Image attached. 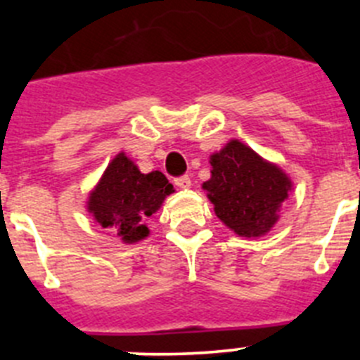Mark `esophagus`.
Instances as JSON below:
<instances>
[{
    "label": "esophagus",
    "instance_id": "1",
    "mask_svg": "<svg viewBox=\"0 0 360 360\" xmlns=\"http://www.w3.org/2000/svg\"><path fill=\"white\" fill-rule=\"evenodd\" d=\"M174 184H176L178 189H189L191 187V178L189 176H180L174 180Z\"/></svg>",
    "mask_w": 360,
    "mask_h": 360
}]
</instances>
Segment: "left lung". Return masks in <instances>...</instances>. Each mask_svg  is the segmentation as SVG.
<instances>
[{"mask_svg": "<svg viewBox=\"0 0 360 360\" xmlns=\"http://www.w3.org/2000/svg\"><path fill=\"white\" fill-rule=\"evenodd\" d=\"M209 164L211 178L202 189L221 224L241 238L265 236L294 187L290 176L236 139L212 153Z\"/></svg>", "mask_w": 360, "mask_h": 360, "instance_id": "1", "label": "left lung"}]
</instances>
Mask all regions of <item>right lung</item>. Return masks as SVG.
<instances>
[{
    "label": "right lung",
    "instance_id": "obj_1",
    "mask_svg": "<svg viewBox=\"0 0 360 360\" xmlns=\"http://www.w3.org/2000/svg\"><path fill=\"white\" fill-rule=\"evenodd\" d=\"M171 193H174L173 186L160 171L142 173L120 151L90 191L86 209L101 227L120 238L122 243L131 245L149 236L148 218Z\"/></svg>",
    "mask_w": 360,
    "mask_h": 360
}]
</instances>
